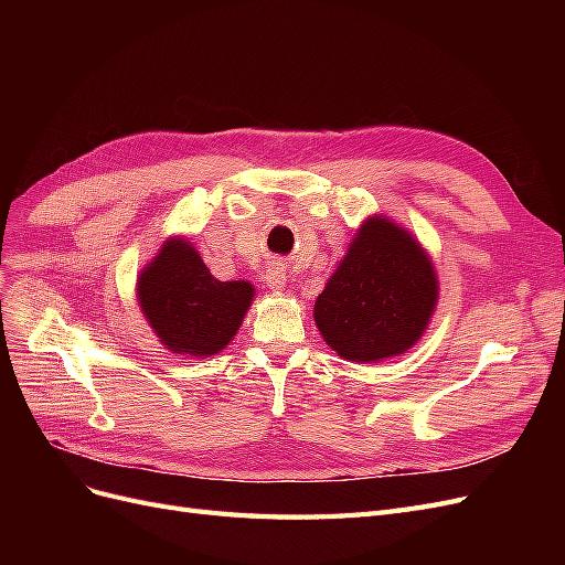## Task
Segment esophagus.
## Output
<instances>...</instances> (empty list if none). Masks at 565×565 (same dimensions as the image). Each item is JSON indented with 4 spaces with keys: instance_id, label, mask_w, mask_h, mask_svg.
Masks as SVG:
<instances>
[{
    "instance_id": "obj_1",
    "label": "esophagus",
    "mask_w": 565,
    "mask_h": 565,
    "mask_svg": "<svg viewBox=\"0 0 565 565\" xmlns=\"http://www.w3.org/2000/svg\"><path fill=\"white\" fill-rule=\"evenodd\" d=\"M264 280H266V287L268 289H285V285H287V270H285V266L280 264V262H273V264H268L266 266V273H264Z\"/></svg>"
}]
</instances>
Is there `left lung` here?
Segmentation results:
<instances>
[{"label":"left lung","instance_id":"1","mask_svg":"<svg viewBox=\"0 0 565 565\" xmlns=\"http://www.w3.org/2000/svg\"><path fill=\"white\" fill-rule=\"evenodd\" d=\"M438 301L429 254L386 216L358 228L347 256L316 299L328 347L353 363H377L417 344Z\"/></svg>","mask_w":565,"mask_h":565}]
</instances>
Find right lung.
Masks as SVG:
<instances>
[{
    "instance_id": "obj_1",
    "label": "right lung",
    "mask_w": 565,
    "mask_h": 565,
    "mask_svg": "<svg viewBox=\"0 0 565 565\" xmlns=\"http://www.w3.org/2000/svg\"><path fill=\"white\" fill-rule=\"evenodd\" d=\"M136 297L164 349L207 358L231 344L254 289L245 280H216L185 237H169L141 270Z\"/></svg>"
}]
</instances>
